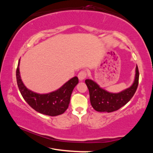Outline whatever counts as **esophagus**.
Listing matches in <instances>:
<instances>
[{"label": "esophagus", "instance_id": "esophagus-1", "mask_svg": "<svg viewBox=\"0 0 153 153\" xmlns=\"http://www.w3.org/2000/svg\"><path fill=\"white\" fill-rule=\"evenodd\" d=\"M86 76H87V72L85 70L81 71L78 74V75H77V77H78V78L80 81H83V80L86 78Z\"/></svg>", "mask_w": 153, "mask_h": 153}]
</instances>
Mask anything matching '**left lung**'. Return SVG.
<instances>
[{
	"instance_id": "1",
	"label": "left lung",
	"mask_w": 153,
	"mask_h": 153,
	"mask_svg": "<svg viewBox=\"0 0 153 153\" xmlns=\"http://www.w3.org/2000/svg\"><path fill=\"white\" fill-rule=\"evenodd\" d=\"M139 71L136 67L135 79L133 84L119 93H111L100 88L92 79H86L85 82L89 90L90 100L92 107L98 112H113L127 104L135 94L138 86Z\"/></svg>"
}]
</instances>
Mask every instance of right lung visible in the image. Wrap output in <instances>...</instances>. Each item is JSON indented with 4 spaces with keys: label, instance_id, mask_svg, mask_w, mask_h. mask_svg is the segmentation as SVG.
<instances>
[{
    "label": "right lung",
    "instance_id": "1",
    "mask_svg": "<svg viewBox=\"0 0 153 153\" xmlns=\"http://www.w3.org/2000/svg\"><path fill=\"white\" fill-rule=\"evenodd\" d=\"M19 63L16 70L17 86L23 98L31 107L37 112L49 116H56L63 114L69 107L71 93L78 84L76 76L67 82L60 88L48 94H38L27 89L21 79Z\"/></svg>",
    "mask_w": 153,
    "mask_h": 153
}]
</instances>
